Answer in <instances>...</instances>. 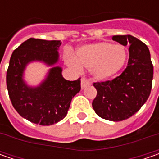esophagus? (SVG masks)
<instances>
[{"instance_id": "obj_1", "label": "esophagus", "mask_w": 159, "mask_h": 159, "mask_svg": "<svg viewBox=\"0 0 159 159\" xmlns=\"http://www.w3.org/2000/svg\"><path fill=\"white\" fill-rule=\"evenodd\" d=\"M90 86V82L86 79H81V89H86Z\"/></svg>"}]
</instances>
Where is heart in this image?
Segmentation results:
<instances>
[{"label":"heart","mask_w":159,"mask_h":159,"mask_svg":"<svg viewBox=\"0 0 159 159\" xmlns=\"http://www.w3.org/2000/svg\"><path fill=\"white\" fill-rule=\"evenodd\" d=\"M127 56V50L123 45L102 41L80 47L76 59L70 56L66 63L77 70H80L81 65L90 70L94 79L105 80L123 69Z\"/></svg>","instance_id":"obj_1"}]
</instances>
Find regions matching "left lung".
Returning a JSON list of instances; mask_svg holds the SVG:
<instances>
[{
	"label": "left lung",
	"instance_id": "1",
	"mask_svg": "<svg viewBox=\"0 0 159 159\" xmlns=\"http://www.w3.org/2000/svg\"><path fill=\"white\" fill-rule=\"evenodd\" d=\"M112 40L129 46L127 66L111 81L94 83L97 90L92 102L102 119L121 121L136 113L148 100L151 91L153 65L150 50L143 41L132 35H114Z\"/></svg>",
	"mask_w": 159,
	"mask_h": 159
}]
</instances>
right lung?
Listing matches in <instances>:
<instances>
[{"instance_id":"obj_1","label":"right lung","mask_w":159,"mask_h":159,"mask_svg":"<svg viewBox=\"0 0 159 159\" xmlns=\"http://www.w3.org/2000/svg\"><path fill=\"white\" fill-rule=\"evenodd\" d=\"M61 40L30 38L15 49L7 70V89L12 105L24 119L41 125L56 124L65 118L73 96L80 91V79L65 80L57 66ZM39 61L49 67L37 86L24 80L28 64Z\"/></svg>"}]
</instances>
